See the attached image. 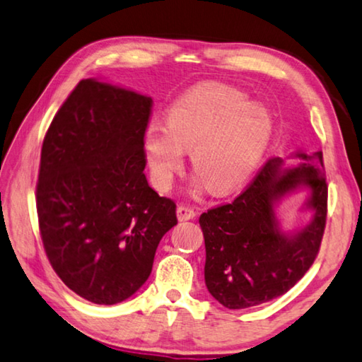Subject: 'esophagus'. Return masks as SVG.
<instances>
[{"label": "esophagus", "instance_id": "1", "mask_svg": "<svg viewBox=\"0 0 362 362\" xmlns=\"http://www.w3.org/2000/svg\"><path fill=\"white\" fill-rule=\"evenodd\" d=\"M194 216H197V212L188 204H179V208H177V217H179V221H190Z\"/></svg>", "mask_w": 362, "mask_h": 362}]
</instances>
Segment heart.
<instances>
[{
	"mask_svg": "<svg viewBox=\"0 0 362 362\" xmlns=\"http://www.w3.org/2000/svg\"><path fill=\"white\" fill-rule=\"evenodd\" d=\"M271 117L248 96L226 85L188 91L170 106L168 125L153 120L145 130V150L154 182L170 187L190 151L198 182L214 192L243 183L266 150Z\"/></svg>",
	"mask_w": 362,
	"mask_h": 362,
	"instance_id": "heart-1",
	"label": "heart"
}]
</instances>
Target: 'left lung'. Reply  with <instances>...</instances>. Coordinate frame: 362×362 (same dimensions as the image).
Instances as JSON below:
<instances>
[{
    "label": "left lung",
    "mask_w": 362,
    "mask_h": 362,
    "mask_svg": "<svg viewBox=\"0 0 362 362\" xmlns=\"http://www.w3.org/2000/svg\"><path fill=\"white\" fill-rule=\"evenodd\" d=\"M301 163L282 169L269 159L233 202L199 216L204 235V282L209 293L228 309L262 305L293 286L319 253L327 219V182L322 151L296 153ZM306 186L312 222L300 233L284 234L274 204Z\"/></svg>",
    "instance_id": "left-lung-1"
}]
</instances>
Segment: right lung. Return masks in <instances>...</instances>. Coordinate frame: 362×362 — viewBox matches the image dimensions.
Segmentation results:
<instances>
[{
	"instance_id": "1",
	"label": "right lung",
	"mask_w": 362,
	"mask_h": 362,
	"mask_svg": "<svg viewBox=\"0 0 362 362\" xmlns=\"http://www.w3.org/2000/svg\"><path fill=\"white\" fill-rule=\"evenodd\" d=\"M151 105L132 90L80 80L43 140L37 212L45 251L62 282L95 305L134 295L177 223L175 203L143 172Z\"/></svg>"
}]
</instances>
